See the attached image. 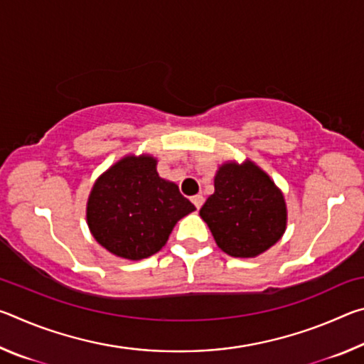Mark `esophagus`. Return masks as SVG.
I'll use <instances>...</instances> for the list:
<instances>
[{
	"label": "esophagus",
	"mask_w": 364,
	"mask_h": 364,
	"mask_svg": "<svg viewBox=\"0 0 364 364\" xmlns=\"http://www.w3.org/2000/svg\"><path fill=\"white\" fill-rule=\"evenodd\" d=\"M191 202H193V204L196 205L197 210H199V208L202 207V204H204V197L199 196V194H197V196H193V197H191Z\"/></svg>",
	"instance_id": "34e87169"
}]
</instances>
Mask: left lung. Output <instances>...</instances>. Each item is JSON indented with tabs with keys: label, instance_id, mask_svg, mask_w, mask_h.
<instances>
[{
	"label": "left lung",
	"instance_id": "1",
	"mask_svg": "<svg viewBox=\"0 0 364 364\" xmlns=\"http://www.w3.org/2000/svg\"><path fill=\"white\" fill-rule=\"evenodd\" d=\"M199 213L218 247L231 257L260 255L286 231L284 197L252 162L221 165L215 176V193Z\"/></svg>",
	"mask_w": 364,
	"mask_h": 364
}]
</instances>
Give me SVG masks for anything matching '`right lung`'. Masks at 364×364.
<instances>
[{
    "mask_svg": "<svg viewBox=\"0 0 364 364\" xmlns=\"http://www.w3.org/2000/svg\"><path fill=\"white\" fill-rule=\"evenodd\" d=\"M149 156H128L100 176L91 191L86 220L110 254L141 260L164 247L176 221L196 210L175 183L165 181Z\"/></svg>",
    "mask_w": 364,
    "mask_h": 364,
    "instance_id": "1",
    "label": "right lung"
}]
</instances>
